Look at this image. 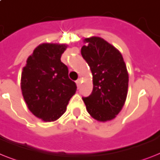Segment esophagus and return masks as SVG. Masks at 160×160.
Returning a JSON list of instances; mask_svg holds the SVG:
<instances>
[{"instance_id": "1", "label": "esophagus", "mask_w": 160, "mask_h": 160, "mask_svg": "<svg viewBox=\"0 0 160 160\" xmlns=\"http://www.w3.org/2000/svg\"><path fill=\"white\" fill-rule=\"evenodd\" d=\"M76 84H77L78 88L80 86V84H81V80H80V79H78V80H76Z\"/></svg>"}]
</instances>
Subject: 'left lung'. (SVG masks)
<instances>
[{
    "mask_svg": "<svg viewBox=\"0 0 160 160\" xmlns=\"http://www.w3.org/2000/svg\"><path fill=\"white\" fill-rule=\"evenodd\" d=\"M81 55L91 70L93 91L83 100L89 115L98 122L116 118L127 99L128 71L122 55L102 38L84 39Z\"/></svg>",
    "mask_w": 160,
    "mask_h": 160,
    "instance_id": "left-lung-1",
    "label": "left lung"
}]
</instances>
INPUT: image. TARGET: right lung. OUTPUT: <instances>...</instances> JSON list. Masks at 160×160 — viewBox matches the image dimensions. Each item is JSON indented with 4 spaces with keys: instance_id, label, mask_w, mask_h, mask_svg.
Returning a JSON list of instances; mask_svg holds the SVG:
<instances>
[{
    "instance_id": "right-lung-1",
    "label": "right lung",
    "mask_w": 160,
    "mask_h": 160,
    "mask_svg": "<svg viewBox=\"0 0 160 160\" xmlns=\"http://www.w3.org/2000/svg\"><path fill=\"white\" fill-rule=\"evenodd\" d=\"M67 48V44H40L28 58L21 73L22 94L27 107L46 122L62 116L76 91L68 68L61 62Z\"/></svg>"
}]
</instances>
